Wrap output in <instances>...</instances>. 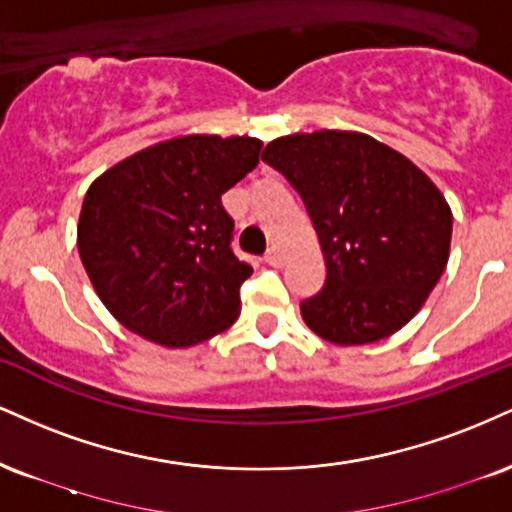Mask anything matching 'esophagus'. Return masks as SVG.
<instances>
[{"label":"esophagus","instance_id":"esophagus-1","mask_svg":"<svg viewBox=\"0 0 512 512\" xmlns=\"http://www.w3.org/2000/svg\"><path fill=\"white\" fill-rule=\"evenodd\" d=\"M264 262L269 264V267H283V255L279 248H269L264 252Z\"/></svg>","mask_w":512,"mask_h":512}]
</instances>
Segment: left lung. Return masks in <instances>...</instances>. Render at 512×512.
Returning a JSON list of instances; mask_svg holds the SVG:
<instances>
[{"label":"left lung","instance_id":"1","mask_svg":"<svg viewBox=\"0 0 512 512\" xmlns=\"http://www.w3.org/2000/svg\"><path fill=\"white\" fill-rule=\"evenodd\" d=\"M262 159L303 197L322 245L326 281L300 303L305 324L336 346L403 329L448 262L453 214L441 190L365 133L286 135Z\"/></svg>","mask_w":512,"mask_h":512}]
</instances>
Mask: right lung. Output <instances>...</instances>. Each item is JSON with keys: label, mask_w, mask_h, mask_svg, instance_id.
Returning a JSON list of instances; mask_svg holds the SVG:
<instances>
[{"label": "right lung", "mask_w": 512, "mask_h": 512, "mask_svg": "<svg viewBox=\"0 0 512 512\" xmlns=\"http://www.w3.org/2000/svg\"><path fill=\"white\" fill-rule=\"evenodd\" d=\"M260 150L248 135H183L135 152L88 188L80 260L128 331L188 348L236 322L252 267L233 255L221 195L255 169Z\"/></svg>", "instance_id": "add662e5"}]
</instances>
